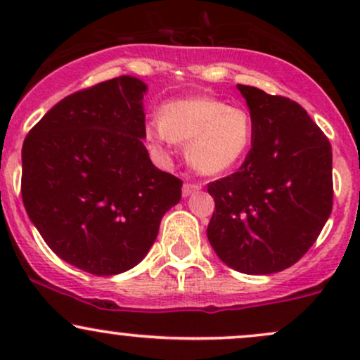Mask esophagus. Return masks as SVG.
Returning <instances> with one entry per match:
<instances>
[{"label":"esophagus","instance_id":"obj_1","mask_svg":"<svg viewBox=\"0 0 360 360\" xmlns=\"http://www.w3.org/2000/svg\"><path fill=\"white\" fill-rule=\"evenodd\" d=\"M201 184L200 183H184L183 186V196H189V194L200 191Z\"/></svg>","mask_w":360,"mask_h":360}]
</instances>
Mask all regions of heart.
I'll return each mask as SVG.
<instances>
[{
    "label": "heart",
    "instance_id": "obj_1",
    "mask_svg": "<svg viewBox=\"0 0 360 360\" xmlns=\"http://www.w3.org/2000/svg\"><path fill=\"white\" fill-rule=\"evenodd\" d=\"M146 140L159 152L174 140L189 141V162L205 174H220L249 150L252 118L243 108L229 106L217 98H186L164 105L160 120H148Z\"/></svg>",
    "mask_w": 360,
    "mask_h": 360
}]
</instances>
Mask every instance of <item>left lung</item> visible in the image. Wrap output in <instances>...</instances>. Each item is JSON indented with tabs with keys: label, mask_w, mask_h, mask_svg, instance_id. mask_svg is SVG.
Returning a JSON list of instances; mask_svg holds the SVG:
<instances>
[{
	"label": "left lung",
	"mask_w": 360,
	"mask_h": 360,
	"mask_svg": "<svg viewBox=\"0 0 360 360\" xmlns=\"http://www.w3.org/2000/svg\"><path fill=\"white\" fill-rule=\"evenodd\" d=\"M252 118V148L233 174L208 184V240L243 274L296 264L316 242L333 205L332 146L289 98L237 84Z\"/></svg>",
	"instance_id": "1"
}]
</instances>
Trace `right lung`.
<instances>
[{"label":"right lung","instance_id":"1","mask_svg":"<svg viewBox=\"0 0 360 360\" xmlns=\"http://www.w3.org/2000/svg\"><path fill=\"white\" fill-rule=\"evenodd\" d=\"M146 91L130 76L76 91L23 142L28 217L62 260L91 274L137 266L181 200L183 181L157 169L142 143Z\"/></svg>","mask_w":360,"mask_h":360}]
</instances>
